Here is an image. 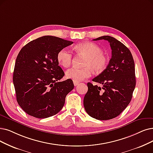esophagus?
Returning <instances> with one entry per match:
<instances>
[{
	"mask_svg": "<svg viewBox=\"0 0 153 153\" xmlns=\"http://www.w3.org/2000/svg\"><path fill=\"white\" fill-rule=\"evenodd\" d=\"M73 84H74L75 86H77V85L79 84L78 82H73Z\"/></svg>",
	"mask_w": 153,
	"mask_h": 153,
	"instance_id": "34e87169",
	"label": "esophagus"
}]
</instances>
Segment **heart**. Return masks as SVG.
<instances>
[{
    "label": "heart",
    "instance_id": "1",
    "mask_svg": "<svg viewBox=\"0 0 153 153\" xmlns=\"http://www.w3.org/2000/svg\"><path fill=\"white\" fill-rule=\"evenodd\" d=\"M75 51L85 56L83 66V68L78 69L71 68L66 72L67 78L73 82H81L91 75V70L96 73H101L107 68L108 59L103 53L102 48L93 42H81L77 44L75 48ZM72 59L71 51L66 48L59 50L57 54V60L59 64L64 68L70 66Z\"/></svg>",
    "mask_w": 153,
    "mask_h": 153
}]
</instances>
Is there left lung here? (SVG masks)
I'll use <instances>...</instances> for the list:
<instances>
[{"label":"left lung","instance_id":"left-lung-1","mask_svg":"<svg viewBox=\"0 0 153 153\" xmlns=\"http://www.w3.org/2000/svg\"><path fill=\"white\" fill-rule=\"evenodd\" d=\"M108 41L112 58L107 68L92 81L100 86L88 83V91L83 99L87 113L97 120H105L117 117L127 107L136 87L135 66L130 50L123 43L109 36L94 39Z\"/></svg>","mask_w":153,"mask_h":153}]
</instances>
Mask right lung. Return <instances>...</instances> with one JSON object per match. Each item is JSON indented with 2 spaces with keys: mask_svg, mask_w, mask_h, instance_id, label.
I'll list each match as a JSON object with an SVG mask.
<instances>
[{
  "mask_svg": "<svg viewBox=\"0 0 153 153\" xmlns=\"http://www.w3.org/2000/svg\"><path fill=\"white\" fill-rule=\"evenodd\" d=\"M73 43L45 36L24 46L17 56L13 83L18 104L33 117L44 119L58 114L73 89L70 79L58 82L65 73L58 65L59 50Z\"/></svg>",
  "mask_w": 153,
  "mask_h": 153,
  "instance_id": "obj_1",
  "label": "right lung"
}]
</instances>
